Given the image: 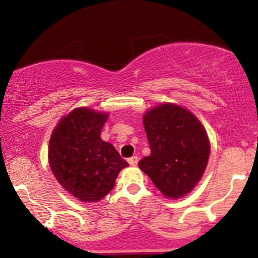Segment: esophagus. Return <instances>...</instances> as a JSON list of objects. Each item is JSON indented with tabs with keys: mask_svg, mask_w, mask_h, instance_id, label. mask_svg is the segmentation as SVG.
<instances>
[{
	"mask_svg": "<svg viewBox=\"0 0 258 258\" xmlns=\"http://www.w3.org/2000/svg\"><path fill=\"white\" fill-rule=\"evenodd\" d=\"M128 164L131 166H136L138 164V156H132V158L128 159Z\"/></svg>",
	"mask_w": 258,
	"mask_h": 258,
	"instance_id": "obj_1",
	"label": "esophagus"
}]
</instances>
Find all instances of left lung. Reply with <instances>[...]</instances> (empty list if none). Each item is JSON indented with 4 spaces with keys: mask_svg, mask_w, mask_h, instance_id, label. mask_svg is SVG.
I'll list each match as a JSON object with an SVG mask.
<instances>
[{
    "mask_svg": "<svg viewBox=\"0 0 258 258\" xmlns=\"http://www.w3.org/2000/svg\"><path fill=\"white\" fill-rule=\"evenodd\" d=\"M152 153L138 162L165 197L178 199L197 185L210 155L200 121L179 105L161 104L143 117Z\"/></svg>",
    "mask_w": 258,
    "mask_h": 258,
    "instance_id": "obj_1",
    "label": "left lung"
}]
</instances>
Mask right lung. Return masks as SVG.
Listing matches in <instances>:
<instances>
[{
    "instance_id": "obj_1",
    "label": "right lung",
    "mask_w": 258,
    "mask_h": 258,
    "mask_svg": "<svg viewBox=\"0 0 258 258\" xmlns=\"http://www.w3.org/2000/svg\"><path fill=\"white\" fill-rule=\"evenodd\" d=\"M108 115L79 108L63 117L49 141V166L70 194L85 203L104 198L128 166L114 146L100 138Z\"/></svg>"
}]
</instances>
